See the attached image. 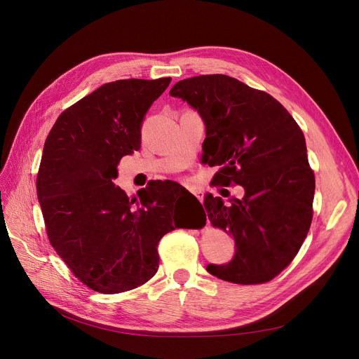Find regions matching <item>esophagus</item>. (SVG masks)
<instances>
[{
	"mask_svg": "<svg viewBox=\"0 0 359 359\" xmlns=\"http://www.w3.org/2000/svg\"><path fill=\"white\" fill-rule=\"evenodd\" d=\"M194 196H196L201 202H203V196H202V194L201 193H194Z\"/></svg>",
	"mask_w": 359,
	"mask_h": 359,
	"instance_id": "34e87169",
	"label": "esophagus"
}]
</instances>
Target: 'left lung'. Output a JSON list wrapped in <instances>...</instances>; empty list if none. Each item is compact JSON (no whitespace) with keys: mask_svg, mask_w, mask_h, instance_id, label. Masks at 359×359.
I'll return each mask as SVG.
<instances>
[{"mask_svg":"<svg viewBox=\"0 0 359 359\" xmlns=\"http://www.w3.org/2000/svg\"><path fill=\"white\" fill-rule=\"evenodd\" d=\"M170 95L203 118V160L220 166L213 184L245 189L231 206L205 196L210 223L235 239L231 262L208 272L241 285L272 280L297 256L312 222L315 176L301 127L271 94L224 74L180 80Z\"/></svg>","mask_w":359,"mask_h":359,"instance_id":"8db88e82","label":"left lung"}]
</instances>
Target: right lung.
<instances>
[{
  "label": "right lung",
  "instance_id": "1",
  "mask_svg": "<svg viewBox=\"0 0 359 359\" xmlns=\"http://www.w3.org/2000/svg\"><path fill=\"white\" fill-rule=\"evenodd\" d=\"M170 81L106 83L64 110L47 136L37 175L47 236L95 292L120 293L153 278L160 239L179 227L177 193L201 205L170 180L147 183L139 198L113 183L121 157L140 149L144 116Z\"/></svg>",
  "mask_w": 359,
  "mask_h": 359
}]
</instances>
